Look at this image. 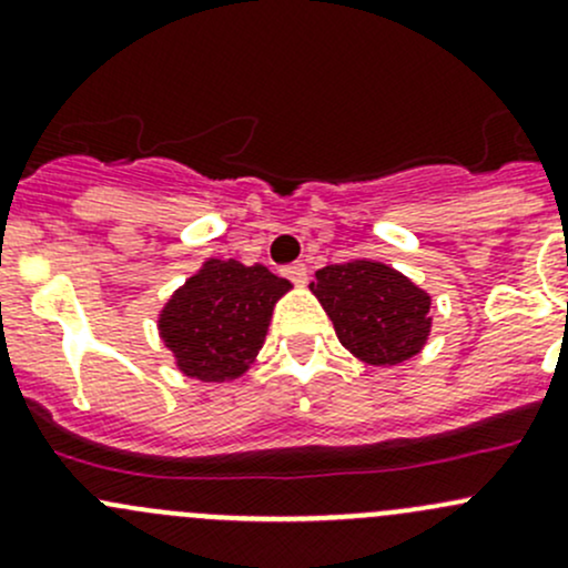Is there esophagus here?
I'll return each instance as SVG.
<instances>
[{
    "label": "esophagus",
    "mask_w": 568,
    "mask_h": 568,
    "mask_svg": "<svg viewBox=\"0 0 568 568\" xmlns=\"http://www.w3.org/2000/svg\"><path fill=\"white\" fill-rule=\"evenodd\" d=\"M285 277L296 285H307V266L305 263H294V266L285 268Z\"/></svg>",
    "instance_id": "34e87169"
}]
</instances>
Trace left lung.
Here are the masks:
<instances>
[{
	"instance_id": "1",
	"label": "left lung",
	"mask_w": 568,
	"mask_h": 568,
	"mask_svg": "<svg viewBox=\"0 0 568 568\" xmlns=\"http://www.w3.org/2000/svg\"><path fill=\"white\" fill-rule=\"evenodd\" d=\"M313 296L332 318L337 341L374 368L417 357L432 335V294L398 268L371 257L332 263L316 272Z\"/></svg>"
}]
</instances>
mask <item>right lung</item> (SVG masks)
Segmentation results:
<instances>
[{"instance_id":"right-lung-1","label":"right lung","mask_w":568,"mask_h":568,"mask_svg":"<svg viewBox=\"0 0 568 568\" xmlns=\"http://www.w3.org/2000/svg\"><path fill=\"white\" fill-rule=\"evenodd\" d=\"M294 285L261 263L209 257L159 311V337L175 368L197 382H236L266 341L274 305Z\"/></svg>"}]
</instances>
